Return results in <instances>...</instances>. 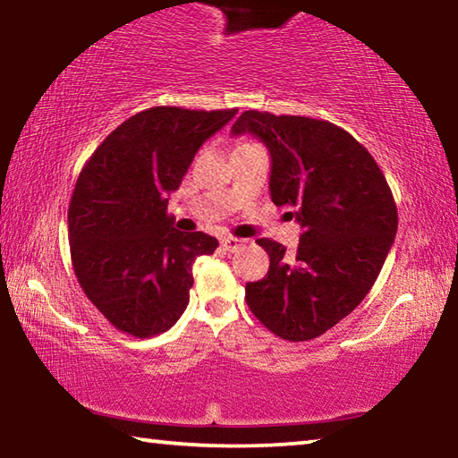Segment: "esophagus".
Segmentation results:
<instances>
[{
  "instance_id": "34e87169",
  "label": "esophagus",
  "mask_w": 458,
  "mask_h": 458,
  "mask_svg": "<svg viewBox=\"0 0 458 458\" xmlns=\"http://www.w3.org/2000/svg\"><path fill=\"white\" fill-rule=\"evenodd\" d=\"M220 244H222L224 250L236 252L238 248L244 246V240H242V238H234V236H224V238L220 240Z\"/></svg>"
}]
</instances>
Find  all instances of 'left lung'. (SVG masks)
Listing matches in <instances>:
<instances>
[{"label":"left lung","mask_w":458,"mask_h":458,"mask_svg":"<svg viewBox=\"0 0 458 458\" xmlns=\"http://www.w3.org/2000/svg\"><path fill=\"white\" fill-rule=\"evenodd\" d=\"M244 133L267 145L270 198L303 228L293 254L257 240L270 267L246 283V303L275 335L315 339L361 303L384 267L398 230L390 185L366 147L333 123L244 111L232 135Z\"/></svg>","instance_id":"left-lung-1"}]
</instances>
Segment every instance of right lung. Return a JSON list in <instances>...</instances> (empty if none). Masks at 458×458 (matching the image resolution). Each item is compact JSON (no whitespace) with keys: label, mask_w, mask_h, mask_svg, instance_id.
<instances>
[{"label":"right lung","mask_w":458,"mask_h":458,"mask_svg":"<svg viewBox=\"0 0 458 458\" xmlns=\"http://www.w3.org/2000/svg\"><path fill=\"white\" fill-rule=\"evenodd\" d=\"M236 113L147 108L121 123L82 167L68 208L72 267L90 303L119 331L157 335L188 307L193 260L214 254L218 240L175 230L169 193Z\"/></svg>","instance_id":"add662e5"}]
</instances>
